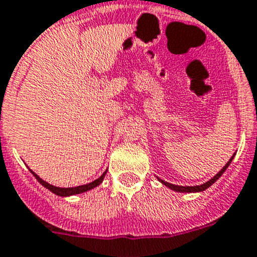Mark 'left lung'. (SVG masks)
Listing matches in <instances>:
<instances>
[{
	"mask_svg": "<svg viewBox=\"0 0 257 257\" xmlns=\"http://www.w3.org/2000/svg\"><path fill=\"white\" fill-rule=\"evenodd\" d=\"M232 159H234V156H232V158H231L230 160H228L227 164L224 165L223 168L220 169V171L218 172L217 175L214 176L213 179L209 180V181L205 182V184H202V185H196V186H180V185H173V184H169V182L164 181V180H162V179H159V177H158V180H159V181H160V182H162V184H164L165 186H168L169 189L175 190V192H180V193H194V192H202V190L207 189V188H209V186L213 185L214 182L217 181V180L219 179L220 176L223 175L224 171H226V169L228 168V165H230V163L232 162Z\"/></svg>",
	"mask_w": 257,
	"mask_h": 257,
	"instance_id": "8db88e82",
	"label": "left lung"
}]
</instances>
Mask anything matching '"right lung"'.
I'll return each instance as SVG.
<instances>
[{
    "mask_svg": "<svg viewBox=\"0 0 257 257\" xmlns=\"http://www.w3.org/2000/svg\"><path fill=\"white\" fill-rule=\"evenodd\" d=\"M31 171V169H30ZM31 173H33L34 176H35V179L38 180V181L42 184V185L44 186V188H47L48 190H51L52 193H55L56 196H60V197H68V196H75V194H80V193H84V192H88V190L93 189V188H95V186H98L101 182L103 181V177H105L106 172H103L102 176L101 177H98L97 180H94V181L89 182V184H86V185H80V186H75V188H57V186H54L51 185V184H48V182H46L44 180H42L39 177V176L37 175V173H34L33 171H31Z\"/></svg>",
    "mask_w": 257,
    "mask_h": 257,
    "instance_id": "1",
    "label": "right lung"
}]
</instances>
